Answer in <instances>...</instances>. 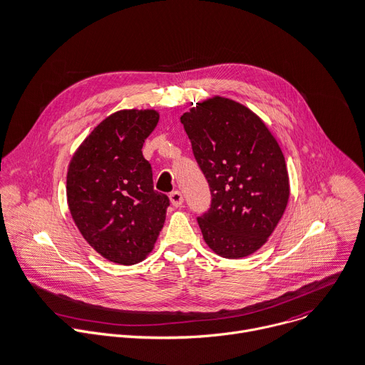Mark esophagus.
I'll use <instances>...</instances> for the list:
<instances>
[{
    "label": "esophagus",
    "mask_w": 365,
    "mask_h": 365,
    "mask_svg": "<svg viewBox=\"0 0 365 365\" xmlns=\"http://www.w3.org/2000/svg\"><path fill=\"white\" fill-rule=\"evenodd\" d=\"M170 201H171V204L174 207H181L182 202H184V197H182V194L180 191H173L170 194Z\"/></svg>",
    "instance_id": "esophagus-1"
}]
</instances>
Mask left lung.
Returning <instances> with one entry per match:
<instances>
[{"mask_svg":"<svg viewBox=\"0 0 365 365\" xmlns=\"http://www.w3.org/2000/svg\"><path fill=\"white\" fill-rule=\"evenodd\" d=\"M181 123L212 197L197 218L205 243L226 259L255 253L274 232L290 195L276 138L253 110L223 96L197 103Z\"/></svg>","mask_w":365,"mask_h":365,"instance_id":"1","label":"left lung"}]
</instances>
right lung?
<instances>
[{
    "mask_svg": "<svg viewBox=\"0 0 365 365\" xmlns=\"http://www.w3.org/2000/svg\"><path fill=\"white\" fill-rule=\"evenodd\" d=\"M160 120L154 109H122L105 118L73 154L67 204L85 240L105 259L136 264L164 226L170 200L154 190L143 142Z\"/></svg>",
    "mask_w": 365,
    "mask_h": 365,
    "instance_id": "obj_1",
    "label": "right lung"
}]
</instances>
